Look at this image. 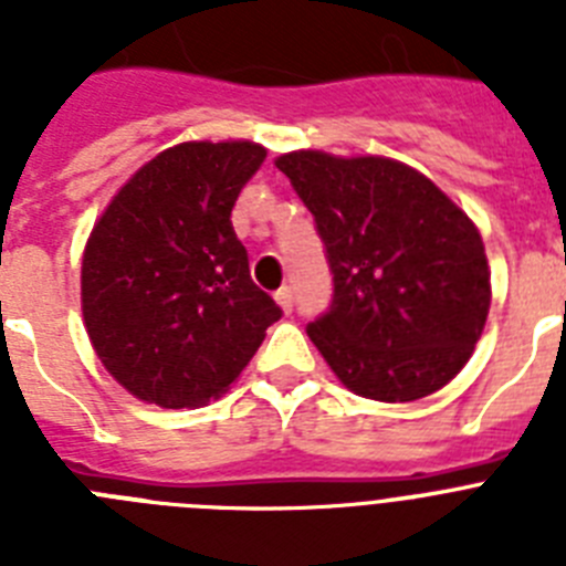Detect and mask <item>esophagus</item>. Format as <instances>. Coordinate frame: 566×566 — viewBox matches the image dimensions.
Here are the masks:
<instances>
[{
  "instance_id": "34e87169",
  "label": "esophagus",
  "mask_w": 566,
  "mask_h": 566,
  "mask_svg": "<svg viewBox=\"0 0 566 566\" xmlns=\"http://www.w3.org/2000/svg\"><path fill=\"white\" fill-rule=\"evenodd\" d=\"M274 300H277V306L283 308V312L292 314V308H294V292H292V286H283V289H280V292L274 294Z\"/></svg>"
}]
</instances>
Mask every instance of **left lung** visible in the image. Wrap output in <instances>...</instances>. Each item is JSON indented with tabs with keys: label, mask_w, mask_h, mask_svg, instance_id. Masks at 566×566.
<instances>
[{
	"label": "left lung",
	"mask_w": 566,
	"mask_h": 566,
	"mask_svg": "<svg viewBox=\"0 0 566 566\" xmlns=\"http://www.w3.org/2000/svg\"><path fill=\"white\" fill-rule=\"evenodd\" d=\"M314 214L334 274L308 337L348 391L413 402L451 382L490 312L476 223L422 172L382 155L274 158Z\"/></svg>",
	"instance_id": "1"
}]
</instances>
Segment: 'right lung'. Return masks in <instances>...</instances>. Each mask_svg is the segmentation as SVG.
Returning a JSON list of instances; mask_svg holds the SVG:
<instances>
[{
    "instance_id": "1",
    "label": "right lung",
    "mask_w": 566,
    "mask_h": 566,
    "mask_svg": "<svg viewBox=\"0 0 566 566\" xmlns=\"http://www.w3.org/2000/svg\"><path fill=\"white\" fill-rule=\"evenodd\" d=\"M263 158L254 142L175 144L113 195L90 232L84 328L135 399L161 408L218 399L283 314L252 283L229 221Z\"/></svg>"
}]
</instances>
